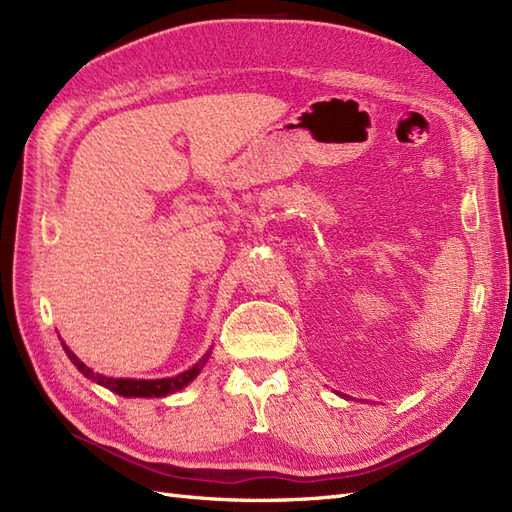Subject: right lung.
Segmentation results:
<instances>
[{"label": "right lung", "mask_w": 512, "mask_h": 512, "mask_svg": "<svg viewBox=\"0 0 512 512\" xmlns=\"http://www.w3.org/2000/svg\"><path fill=\"white\" fill-rule=\"evenodd\" d=\"M66 350V354L70 356V361L79 367L81 374L89 380H94L102 386H106L108 391H113L121 397H164V395H170V393H177L181 391L185 384H190L198 374L200 369H203V365L207 363L209 354L205 356L203 361L196 363L194 367H190L188 371H183V374L175 376V378H164V380H130V378H106L102 374H96V371H91L83 361L76 359V354L66 346L61 344Z\"/></svg>", "instance_id": "right-lung-1"}]
</instances>
